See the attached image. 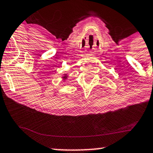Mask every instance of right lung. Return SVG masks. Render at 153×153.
I'll use <instances>...</instances> for the list:
<instances>
[{
	"label": "right lung",
	"instance_id": "right-lung-1",
	"mask_svg": "<svg viewBox=\"0 0 153 153\" xmlns=\"http://www.w3.org/2000/svg\"><path fill=\"white\" fill-rule=\"evenodd\" d=\"M67 77H68V75H67V74H64V76H62V79H63V80L64 81H65L66 79H67Z\"/></svg>",
	"mask_w": 153,
	"mask_h": 153
}]
</instances>
